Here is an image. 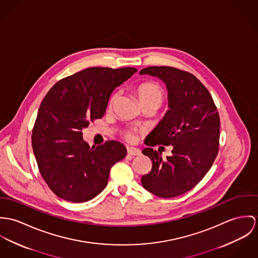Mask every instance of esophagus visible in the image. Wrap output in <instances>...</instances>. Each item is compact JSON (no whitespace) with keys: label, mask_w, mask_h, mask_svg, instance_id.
Here are the masks:
<instances>
[{"label":"esophagus","mask_w":258,"mask_h":258,"mask_svg":"<svg viewBox=\"0 0 258 258\" xmlns=\"http://www.w3.org/2000/svg\"><path fill=\"white\" fill-rule=\"evenodd\" d=\"M127 153H128L130 155H133V156H138V155H141V154H142V151H141L139 148L127 147Z\"/></svg>","instance_id":"34e87169"}]
</instances>
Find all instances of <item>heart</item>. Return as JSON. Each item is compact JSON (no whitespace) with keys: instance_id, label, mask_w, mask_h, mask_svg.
Returning <instances> with one entry per match:
<instances>
[{"instance_id":"1","label":"heart","mask_w":258,"mask_h":258,"mask_svg":"<svg viewBox=\"0 0 258 258\" xmlns=\"http://www.w3.org/2000/svg\"><path fill=\"white\" fill-rule=\"evenodd\" d=\"M137 94L141 104L144 105H157L158 107L162 103L163 100V91L161 87L154 82H145L141 84L137 89ZM115 101V97L111 100V106ZM128 140L134 139L133 134L127 135Z\"/></svg>"}]
</instances>
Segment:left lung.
<instances>
[{"mask_svg": "<svg viewBox=\"0 0 258 258\" xmlns=\"http://www.w3.org/2000/svg\"><path fill=\"white\" fill-rule=\"evenodd\" d=\"M140 74L160 79L168 92V111L146 144L173 146L165 160L161 152L143 149L152 168L142 184L158 197H177L194 188L212 167L219 150L220 116L209 91L193 74L168 66H150Z\"/></svg>", "mask_w": 258, "mask_h": 258, "instance_id": "left-lung-1", "label": "left lung"}]
</instances>
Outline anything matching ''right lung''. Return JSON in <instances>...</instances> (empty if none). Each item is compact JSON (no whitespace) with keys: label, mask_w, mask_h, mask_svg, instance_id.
Here are the masks:
<instances>
[{"label":"right lung","mask_w":258,"mask_h":258,"mask_svg":"<svg viewBox=\"0 0 258 258\" xmlns=\"http://www.w3.org/2000/svg\"><path fill=\"white\" fill-rule=\"evenodd\" d=\"M137 71L90 67L58 81L44 97L31 143L42 178L59 198L92 200L106 188L111 167L126 155L115 141L90 147L82 131L104 115L113 91Z\"/></svg>","instance_id":"1"}]
</instances>
